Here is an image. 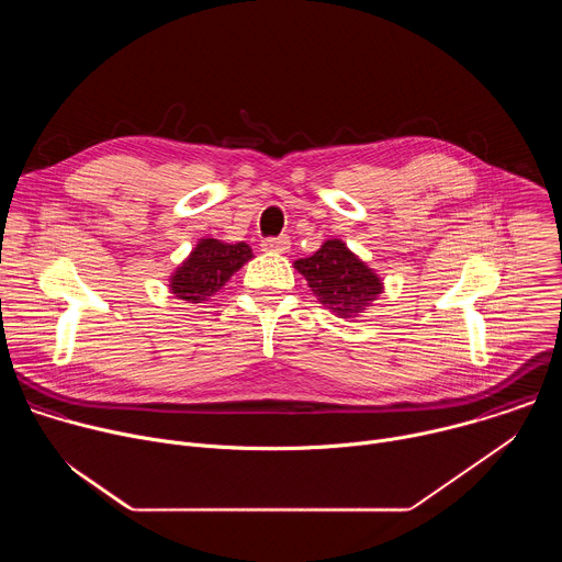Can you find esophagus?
Wrapping results in <instances>:
<instances>
[{"mask_svg":"<svg viewBox=\"0 0 562 562\" xmlns=\"http://www.w3.org/2000/svg\"><path fill=\"white\" fill-rule=\"evenodd\" d=\"M286 249H289V237L286 235L262 239V251H267V254H284Z\"/></svg>","mask_w":562,"mask_h":562,"instance_id":"34e87169","label":"esophagus"}]
</instances>
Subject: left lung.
I'll use <instances>...</instances> for the list:
<instances>
[{
    "instance_id": "1",
    "label": "left lung",
    "mask_w": 562,
    "mask_h": 562,
    "mask_svg": "<svg viewBox=\"0 0 562 562\" xmlns=\"http://www.w3.org/2000/svg\"><path fill=\"white\" fill-rule=\"evenodd\" d=\"M295 269L306 278L319 304L338 317L362 313L382 293L380 278L340 239H327L311 258L297 260Z\"/></svg>"
}]
</instances>
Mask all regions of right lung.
Segmentation results:
<instances>
[{
	"instance_id": "1",
	"label": "right lung",
	"mask_w": 562,
	"mask_h": 562,
	"mask_svg": "<svg viewBox=\"0 0 562 562\" xmlns=\"http://www.w3.org/2000/svg\"><path fill=\"white\" fill-rule=\"evenodd\" d=\"M254 258L251 247L245 243L224 245L220 239H200L193 254L171 276V291L187 302H206L217 293L228 278Z\"/></svg>"
}]
</instances>
